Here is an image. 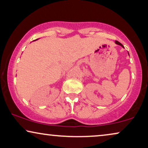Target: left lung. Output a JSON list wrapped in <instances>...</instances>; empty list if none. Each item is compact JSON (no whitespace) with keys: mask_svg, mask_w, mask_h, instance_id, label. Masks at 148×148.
<instances>
[{"mask_svg":"<svg viewBox=\"0 0 148 148\" xmlns=\"http://www.w3.org/2000/svg\"><path fill=\"white\" fill-rule=\"evenodd\" d=\"M115 44H117V45H119V46H121V47H123V48H124V46H123V44H121L120 42H118V41H115ZM128 54H129V52H128Z\"/></svg>","mask_w":148,"mask_h":148,"instance_id":"obj_1","label":"left lung"}]
</instances>
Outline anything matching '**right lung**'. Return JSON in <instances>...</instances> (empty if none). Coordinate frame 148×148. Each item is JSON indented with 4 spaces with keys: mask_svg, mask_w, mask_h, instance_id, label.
Wrapping results in <instances>:
<instances>
[{
    "mask_svg": "<svg viewBox=\"0 0 148 148\" xmlns=\"http://www.w3.org/2000/svg\"><path fill=\"white\" fill-rule=\"evenodd\" d=\"M38 40V39H37ZM35 40H34V41H35Z\"/></svg>",
    "mask_w": 148,
    "mask_h": 148,
    "instance_id": "obj_1",
    "label": "right lung"
}]
</instances>
